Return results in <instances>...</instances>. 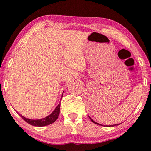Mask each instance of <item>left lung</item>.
<instances>
[{"label":"left lung","instance_id":"left-lung-1","mask_svg":"<svg viewBox=\"0 0 151 151\" xmlns=\"http://www.w3.org/2000/svg\"><path fill=\"white\" fill-rule=\"evenodd\" d=\"M88 117H89V116H88ZM89 118H90V119H91V120L92 122H93V123H95V124H98V125H101V126H103L102 124H99V123H98V122H95L94 120H93V119H91V117H89ZM117 125H119V124H113V125H106V126H105V125H104V127H115V126H117Z\"/></svg>","mask_w":151,"mask_h":151}]
</instances>
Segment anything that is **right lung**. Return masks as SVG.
Segmentation results:
<instances>
[{
	"label": "right lung",
	"mask_w": 151,
	"mask_h": 151,
	"mask_svg": "<svg viewBox=\"0 0 151 151\" xmlns=\"http://www.w3.org/2000/svg\"><path fill=\"white\" fill-rule=\"evenodd\" d=\"M63 97V96H62ZM60 110V102L59 103L58 105L55 107L54 111L51 113L50 115H49L48 116L44 117L42 119H32L27 118V117L22 116V115H20V113H18V115L24 119L26 122H27L29 124L32 126H35V127H45V126H47L51 124L54 122L58 119V117L59 116Z\"/></svg>",
	"instance_id": "right-lung-1"
}]
</instances>
